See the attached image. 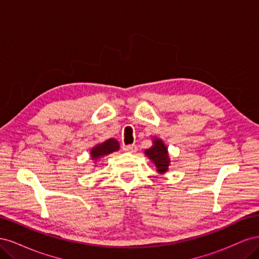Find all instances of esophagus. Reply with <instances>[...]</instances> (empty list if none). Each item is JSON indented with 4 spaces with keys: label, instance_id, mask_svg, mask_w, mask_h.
<instances>
[{
    "label": "esophagus",
    "instance_id": "obj_1",
    "mask_svg": "<svg viewBox=\"0 0 259 259\" xmlns=\"http://www.w3.org/2000/svg\"><path fill=\"white\" fill-rule=\"evenodd\" d=\"M123 150L126 152L131 153H135L137 151V146L136 145H127V146H123Z\"/></svg>",
    "mask_w": 259,
    "mask_h": 259
}]
</instances>
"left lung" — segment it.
<instances>
[{
  "label": "left lung",
  "instance_id": "8db88e82",
  "mask_svg": "<svg viewBox=\"0 0 259 259\" xmlns=\"http://www.w3.org/2000/svg\"><path fill=\"white\" fill-rule=\"evenodd\" d=\"M145 153L149 156V159L152 160L155 164L156 170L159 173H165L168 169L169 165V159L167 155V149L164 146L163 142L160 139H154L153 146L150 149H147Z\"/></svg>",
  "mask_w": 259,
  "mask_h": 259
}]
</instances>
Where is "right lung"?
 I'll return each mask as SVG.
<instances>
[{"label": "right lung", "mask_w": 259, "mask_h": 259, "mask_svg": "<svg viewBox=\"0 0 259 259\" xmlns=\"http://www.w3.org/2000/svg\"><path fill=\"white\" fill-rule=\"evenodd\" d=\"M119 143L116 142L115 139H108L106 140L105 143L99 144L96 147H94L91 150V156L93 158V160H98L101 156H104L106 154L111 153L113 151H117L119 150Z\"/></svg>", "instance_id": "add662e5"}]
</instances>
